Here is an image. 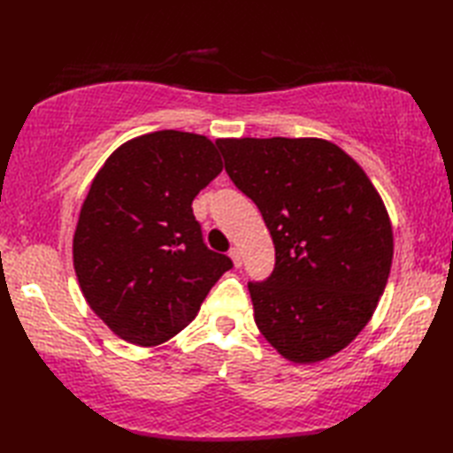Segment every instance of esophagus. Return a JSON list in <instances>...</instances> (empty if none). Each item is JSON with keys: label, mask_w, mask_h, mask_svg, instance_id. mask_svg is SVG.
I'll list each match as a JSON object with an SVG mask.
<instances>
[{"label": "esophagus", "mask_w": 453, "mask_h": 453, "mask_svg": "<svg viewBox=\"0 0 453 453\" xmlns=\"http://www.w3.org/2000/svg\"><path fill=\"white\" fill-rule=\"evenodd\" d=\"M229 257H232V261H234L235 266H242V253H239L237 247L229 249Z\"/></svg>", "instance_id": "34e87169"}]
</instances>
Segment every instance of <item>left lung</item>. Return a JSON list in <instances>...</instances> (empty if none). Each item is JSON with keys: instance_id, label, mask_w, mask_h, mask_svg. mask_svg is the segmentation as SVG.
I'll return each mask as SVG.
<instances>
[{"instance_id": "1", "label": "left lung", "mask_w": 453, "mask_h": 453, "mask_svg": "<svg viewBox=\"0 0 453 453\" xmlns=\"http://www.w3.org/2000/svg\"><path fill=\"white\" fill-rule=\"evenodd\" d=\"M216 146L273 235L274 271L247 284L258 331L292 362L329 358L364 329L388 284L393 232L378 190L326 140L227 138Z\"/></svg>"}]
</instances>
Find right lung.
I'll list each match as a JSON object with an SVG mask.
<instances>
[{"instance_id":"right-lung-1","label":"right lung","mask_w":453,"mask_h":453,"mask_svg":"<svg viewBox=\"0 0 453 453\" xmlns=\"http://www.w3.org/2000/svg\"><path fill=\"white\" fill-rule=\"evenodd\" d=\"M216 143L159 130L124 143L95 175L73 235V268L91 310L138 346L195 319L232 258L211 251L192 200L214 180Z\"/></svg>"}]
</instances>
